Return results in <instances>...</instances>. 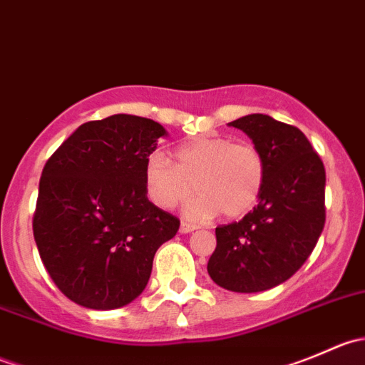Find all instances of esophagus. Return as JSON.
<instances>
[{
	"mask_svg": "<svg viewBox=\"0 0 365 365\" xmlns=\"http://www.w3.org/2000/svg\"><path fill=\"white\" fill-rule=\"evenodd\" d=\"M197 226L196 224H189V222H182L180 224V233H192V231H196Z\"/></svg>",
	"mask_w": 365,
	"mask_h": 365,
	"instance_id": "esophagus-1",
	"label": "esophagus"
}]
</instances>
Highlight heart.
I'll return each instance as SVG.
<instances>
[{
    "mask_svg": "<svg viewBox=\"0 0 365 365\" xmlns=\"http://www.w3.org/2000/svg\"><path fill=\"white\" fill-rule=\"evenodd\" d=\"M175 164L159 152L146 157L143 180L146 196L159 208L185 203L190 219H227L245 215L259 201L267 178V160L256 145L233 143L224 135H201L176 146Z\"/></svg>",
    "mask_w": 365,
    "mask_h": 365,
    "instance_id": "obj_1",
    "label": "heart"
}]
</instances>
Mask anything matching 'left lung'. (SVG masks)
<instances>
[{"instance_id": "8db88e82", "label": "left lung", "mask_w": 365, "mask_h": 365, "mask_svg": "<svg viewBox=\"0 0 365 365\" xmlns=\"http://www.w3.org/2000/svg\"><path fill=\"white\" fill-rule=\"evenodd\" d=\"M267 160L259 203L238 222L215 227L208 274L220 288L257 293L288 281L325 226V168L300 128L268 114L231 121Z\"/></svg>"}]
</instances>
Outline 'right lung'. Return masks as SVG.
<instances>
[{
    "label": "right lung",
    "instance_id": "obj_1",
    "mask_svg": "<svg viewBox=\"0 0 365 365\" xmlns=\"http://www.w3.org/2000/svg\"><path fill=\"white\" fill-rule=\"evenodd\" d=\"M162 135L157 121L113 114L81 125L43 165L33 237L54 284L83 307L130 304L148 284L157 249L178 231L143 180Z\"/></svg>",
    "mask_w": 365,
    "mask_h": 365
}]
</instances>
